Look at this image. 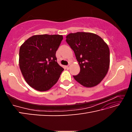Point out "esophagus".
I'll return each mask as SVG.
<instances>
[{
	"instance_id": "esophagus-1",
	"label": "esophagus",
	"mask_w": 132,
	"mask_h": 132,
	"mask_svg": "<svg viewBox=\"0 0 132 132\" xmlns=\"http://www.w3.org/2000/svg\"><path fill=\"white\" fill-rule=\"evenodd\" d=\"M70 64H68V66H66V68H67V69H69V68H70Z\"/></svg>"
}]
</instances>
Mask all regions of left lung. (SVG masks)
Wrapping results in <instances>:
<instances>
[{"mask_svg":"<svg viewBox=\"0 0 132 132\" xmlns=\"http://www.w3.org/2000/svg\"><path fill=\"white\" fill-rule=\"evenodd\" d=\"M66 41L74 51L80 67V73L73 77L82 86H97L108 73L109 49L101 37L93 33L77 32L66 36Z\"/></svg>","mask_w":132,"mask_h":132,"instance_id":"left-lung-1","label":"left lung"}]
</instances>
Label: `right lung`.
Wrapping results in <instances>:
<instances>
[{
    "instance_id": "add662e5",
    "label": "right lung",
    "mask_w": 132,
    "mask_h": 132,
    "mask_svg": "<svg viewBox=\"0 0 132 132\" xmlns=\"http://www.w3.org/2000/svg\"><path fill=\"white\" fill-rule=\"evenodd\" d=\"M63 39L60 35H36L29 38L19 51V66L26 82L39 91L56 83L62 71L56 52Z\"/></svg>"
}]
</instances>
